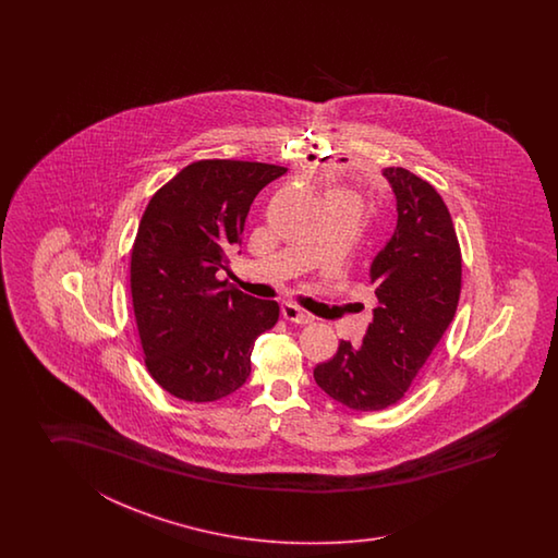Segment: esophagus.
Listing matches in <instances>:
<instances>
[{
	"label": "esophagus",
	"instance_id": "esophagus-1",
	"mask_svg": "<svg viewBox=\"0 0 558 558\" xmlns=\"http://www.w3.org/2000/svg\"><path fill=\"white\" fill-rule=\"evenodd\" d=\"M281 315H283L284 320L296 323V325H307V323H311V317L305 315L301 308L291 305V303H284L283 308H281Z\"/></svg>",
	"mask_w": 558,
	"mask_h": 558
}]
</instances>
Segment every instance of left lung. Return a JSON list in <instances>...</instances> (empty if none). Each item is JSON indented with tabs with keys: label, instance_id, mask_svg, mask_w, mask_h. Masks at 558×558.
<instances>
[{
	"label": "left lung",
	"instance_id": "obj_1",
	"mask_svg": "<svg viewBox=\"0 0 558 558\" xmlns=\"http://www.w3.org/2000/svg\"><path fill=\"white\" fill-rule=\"evenodd\" d=\"M397 229L371 265L379 307L361 347L341 341L313 371L323 391L353 411L399 403L457 313L463 257L439 191L403 167H387Z\"/></svg>",
	"mask_w": 558,
	"mask_h": 558
}]
</instances>
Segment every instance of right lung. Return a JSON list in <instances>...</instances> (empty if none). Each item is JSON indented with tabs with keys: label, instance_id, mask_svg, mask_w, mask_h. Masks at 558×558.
I'll return each mask as SVG.
<instances>
[{
	"label": "right lung",
	"instance_id": "add662e5",
	"mask_svg": "<svg viewBox=\"0 0 558 558\" xmlns=\"http://www.w3.org/2000/svg\"><path fill=\"white\" fill-rule=\"evenodd\" d=\"M287 167L202 159L155 191L131 247L130 284L143 361L163 391L214 403L238 391L251 351L279 319L277 301L226 289L229 267L257 193Z\"/></svg>",
	"mask_w": 558,
	"mask_h": 558
}]
</instances>
